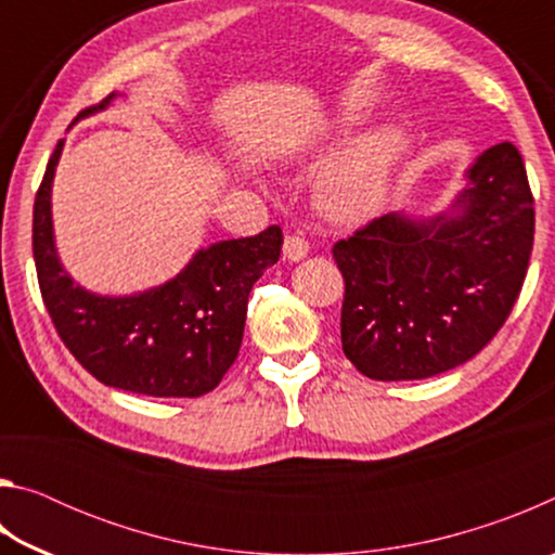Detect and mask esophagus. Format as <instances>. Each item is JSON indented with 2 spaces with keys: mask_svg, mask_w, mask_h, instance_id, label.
<instances>
[{
  "mask_svg": "<svg viewBox=\"0 0 555 555\" xmlns=\"http://www.w3.org/2000/svg\"><path fill=\"white\" fill-rule=\"evenodd\" d=\"M308 255V242L300 234H288L284 240V257L288 261H300Z\"/></svg>",
  "mask_w": 555,
  "mask_h": 555,
  "instance_id": "1",
  "label": "esophagus"
}]
</instances>
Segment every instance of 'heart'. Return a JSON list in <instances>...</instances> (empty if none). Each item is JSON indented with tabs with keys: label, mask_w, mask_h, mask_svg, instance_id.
<instances>
[{
	"label": "heart",
	"mask_w": 555,
	"mask_h": 555,
	"mask_svg": "<svg viewBox=\"0 0 555 555\" xmlns=\"http://www.w3.org/2000/svg\"><path fill=\"white\" fill-rule=\"evenodd\" d=\"M409 152L406 131L387 125L347 149L321 178L318 198L335 220H357L384 201L399 164Z\"/></svg>",
	"instance_id": "b5f03b06"
}]
</instances>
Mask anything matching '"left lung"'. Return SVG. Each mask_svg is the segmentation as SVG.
I'll use <instances>...</instances> for the list:
<instances>
[{
  "label": "left lung",
  "mask_w": 555,
  "mask_h": 555,
  "mask_svg": "<svg viewBox=\"0 0 555 555\" xmlns=\"http://www.w3.org/2000/svg\"><path fill=\"white\" fill-rule=\"evenodd\" d=\"M446 212H389L335 242L343 350L364 377L426 379L492 340L524 286L533 195L509 142L487 149Z\"/></svg>",
  "instance_id": "8db88e82"
}]
</instances>
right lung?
<instances>
[{
  "label": "right lung",
  "mask_w": 555,
  "mask_h": 555,
  "mask_svg": "<svg viewBox=\"0 0 555 555\" xmlns=\"http://www.w3.org/2000/svg\"><path fill=\"white\" fill-rule=\"evenodd\" d=\"M112 98L78 119L105 109ZM61 152L63 139L34 203L36 274L61 340L107 387L162 399L212 391L237 360L251 286L279 261L281 228L198 249L181 274L142 294H90L63 269L53 242L51 188Z\"/></svg>",
  "instance_id": "add662e5"
}]
</instances>
